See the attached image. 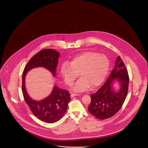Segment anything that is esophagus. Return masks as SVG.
<instances>
[{"instance_id":"obj_1","label":"esophagus","mask_w":148,"mask_h":148,"mask_svg":"<svg viewBox=\"0 0 148 148\" xmlns=\"http://www.w3.org/2000/svg\"><path fill=\"white\" fill-rule=\"evenodd\" d=\"M78 95H80V94H71V97H74V96H78Z\"/></svg>"}]
</instances>
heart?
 Listing matches in <instances>:
<instances>
[{
    "label": "heart",
    "instance_id": "heart-1",
    "mask_svg": "<svg viewBox=\"0 0 148 148\" xmlns=\"http://www.w3.org/2000/svg\"><path fill=\"white\" fill-rule=\"evenodd\" d=\"M110 61L104 54L86 52L74 57L69 63H63L60 73L64 82L71 86L79 73L81 77L73 86L76 92L85 91L91 86H99L106 79L109 71Z\"/></svg>",
    "mask_w": 148,
    "mask_h": 148
}]
</instances>
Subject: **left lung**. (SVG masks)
I'll list each match as a JSON object with an SVG mask.
<instances>
[{
	"mask_svg": "<svg viewBox=\"0 0 148 148\" xmlns=\"http://www.w3.org/2000/svg\"><path fill=\"white\" fill-rule=\"evenodd\" d=\"M116 83L120 85L118 89L114 86ZM128 85V71L122 60L118 56L115 66L106 82L96 93L90 95L91 101L88 107L89 112L102 120L113 116L124 103Z\"/></svg>",
	"mask_w": 148,
	"mask_h": 148,
	"instance_id": "left-lung-1",
	"label": "left lung"
}]
</instances>
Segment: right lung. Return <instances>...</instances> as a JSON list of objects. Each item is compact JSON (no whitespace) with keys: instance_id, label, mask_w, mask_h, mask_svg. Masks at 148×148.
Masks as SVG:
<instances>
[{"instance_id":"add662e5","label":"right lung","mask_w":148,"mask_h":148,"mask_svg":"<svg viewBox=\"0 0 148 148\" xmlns=\"http://www.w3.org/2000/svg\"><path fill=\"white\" fill-rule=\"evenodd\" d=\"M60 53L52 49H45L32 57L25 66L22 75V91L26 103L36 117L42 121L53 123L58 121L64 114L71 100L69 91L54 85L53 90L47 97L35 100L29 95L25 86V79L30 70L43 67L56 77Z\"/></svg>"}]
</instances>
